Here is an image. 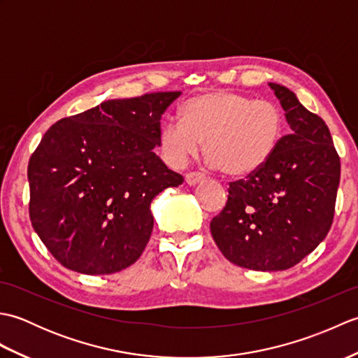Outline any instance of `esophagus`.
<instances>
[{
  "mask_svg": "<svg viewBox=\"0 0 358 358\" xmlns=\"http://www.w3.org/2000/svg\"><path fill=\"white\" fill-rule=\"evenodd\" d=\"M201 181H204V177L201 173H187L186 175V183L189 186H195V185L201 183Z\"/></svg>",
  "mask_w": 358,
  "mask_h": 358,
  "instance_id": "34e87169",
  "label": "esophagus"
}]
</instances>
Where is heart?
<instances>
[{"instance_id": "b5f03b06", "label": "heart", "mask_w": 358, "mask_h": 358, "mask_svg": "<svg viewBox=\"0 0 358 358\" xmlns=\"http://www.w3.org/2000/svg\"><path fill=\"white\" fill-rule=\"evenodd\" d=\"M283 129V113L273 103L214 90L183 103L180 121H166L159 129L158 148L167 164L181 169L204 143L212 167L243 178L269 162Z\"/></svg>"}]
</instances>
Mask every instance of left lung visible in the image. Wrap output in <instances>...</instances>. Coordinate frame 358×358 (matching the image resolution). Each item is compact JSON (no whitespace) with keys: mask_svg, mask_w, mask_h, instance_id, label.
<instances>
[{"mask_svg":"<svg viewBox=\"0 0 358 358\" xmlns=\"http://www.w3.org/2000/svg\"><path fill=\"white\" fill-rule=\"evenodd\" d=\"M291 134L281 136L260 171L229 185L224 209L210 222L218 249L241 268H292L329 232L340 183V158L324 121L287 87L268 83Z\"/></svg>","mask_w":358,"mask_h":358,"instance_id":"left-lung-1","label":"left lung"}]
</instances>
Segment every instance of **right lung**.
<instances>
[{"mask_svg": "<svg viewBox=\"0 0 358 358\" xmlns=\"http://www.w3.org/2000/svg\"><path fill=\"white\" fill-rule=\"evenodd\" d=\"M181 92L106 100L49 127L29 159V214L57 260L87 275L123 271L154 227L150 203L183 183L154 149Z\"/></svg>", "mask_w": 358, "mask_h": 358, "instance_id": "obj_1", "label": "right lung"}]
</instances>
